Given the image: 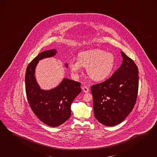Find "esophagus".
<instances>
[{
    "label": "esophagus",
    "instance_id": "obj_1",
    "mask_svg": "<svg viewBox=\"0 0 157 157\" xmlns=\"http://www.w3.org/2000/svg\"><path fill=\"white\" fill-rule=\"evenodd\" d=\"M82 89V90H83L85 93H88V92L89 91V88L87 87L86 86H83Z\"/></svg>",
    "mask_w": 157,
    "mask_h": 157
}]
</instances>
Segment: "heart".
Returning a JSON list of instances; mask_svg holds the SVG:
<instances>
[{"instance_id": "1", "label": "heart", "mask_w": 157, "mask_h": 157, "mask_svg": "<svg viewBox=\"0 0 157 157\" xmlns=\"http://www.w3.org/2000/svg\"><path fill=\"white\" fill-rule=\"evenodd\" d=\"M115 65V57L110 52L94 49L81 52L78 59L70 61L69 67L75 73H80L82 66L86 68L88 75L94 81H101L111 74Z\"/></svg>"}]
</instances>
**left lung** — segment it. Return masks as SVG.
<instances>
[{"instance_id":"1","label":"left lung","mask_w":157,"mask_h":157,"mask_svg":"<svg viewBox=\"0 0 157 157\" xmlns=\"http://www.w3.org/2000/svg\"><path fill=\"white\" fill-rule=\"evenodd\" d=\"M121 65L109 79L91 86L94 117L107 126L119 124L133 109L138 90V70L134 61L121 51Z\"/></svg>"}]
</instances>
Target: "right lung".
I'll return each instance as SVG.
<instances>
[{
    "mask_svg": "<svg viewBox=\"0 0 157 157\" xmlns=\"http://www.w3.org/2000/svg\"><path fill=\"white\" fill-rule=\"evenodd\" d=\"M56 53L55 49L40 53L28 65L25 76V92L29 105L40 120L51 127L61 125L69 119L71 104L81 92V83L68 78L49 90H42L38 86L34 73L39 60L54 56Z\"/></svg>",
    "mask_w": 157,
    "mask_h": 157,
    "instance_id": "obj_1",
    "label": "right lung"
}]
</instances>
